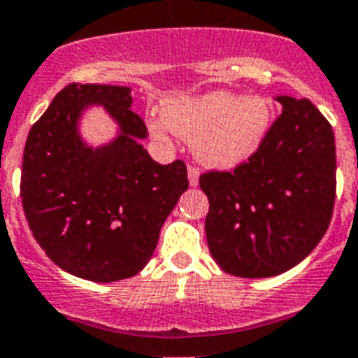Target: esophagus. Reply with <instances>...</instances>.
<instances>
[{
    "label": "esophagus",
    "mask_w": 358,
    "mask_h": 358,
    "mask_svg": "<svg viewBox=\"0 0 358 358\" xmlns=\"http://www.w3.org/2000/svg\"><path fill=\"white\" fill-rule=\"evenodd\" d=\"M188 182L190 186L199 185V170L196 166H188Z\"/></svg>",
    "instance_id": "esophagus-1"
}]
</instances>
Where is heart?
Segmentation results:
<instances>
[{"label":"heart","instance_id":"obj_1","mask_svg":"<svg viewBox=\"0 0 358 358\" xmlns=\"http://www.w3.org/2000/svg\"><path fill=\"white\" fill-rule=\"evenodd\" d=\"M162 120H150V131L166 143L168 129L192 141L194 155L205 166L230 170L249 162L267 141L274 122L273 102L259 94L239 96L208 91L168 100Z\"/></svg>","mask_w":358,"mask_h":358}]
</instances>
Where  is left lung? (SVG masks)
Wrapping results in <instances>:
<instances>
[{
    "instance_id": "1",
    "label": "left lung",
    "mask_w": 358,
    "mask_h": 358,
    "mask_svg": "<svg viewBox=\"0 0 358 358\" xmlns=\"http://www.w3.org/2000/svg\"><path fill=\"white\" fill-rule=\"evenodd\" d=\"M274 99L282 115L262 150L234 172L199 177L210 203L212 258L241 278L278 276L300 264L326 234L335 205L331 124L307 99Z\"/></svg>"
}]
</instances>
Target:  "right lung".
<instances>
[{
    "instance_id": "1",
    "label": "right lung",
    "mask_w": 358,
    "mask_h": 358,
    "mask_svg": "<svg viewBox=\"0 0 358 358\" xmlns=\"http://www.w3.org/2000/svg\"><path fill=\"white\" fill-rule=\"evenodd\" d=\"M131 104L128 85L69 84L32 126L23 152L20 188L32 236L58 267L91 282L141 273L188 188L185 162L159 164L144 150L148 129ZM93 105L117 124L100 147L79 133Z\"/></svg>"
}]
</instances>
